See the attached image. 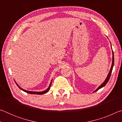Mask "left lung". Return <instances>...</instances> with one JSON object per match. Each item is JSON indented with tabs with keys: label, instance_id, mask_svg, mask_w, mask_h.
I'll return each instance as SVG.
<instances>
[{
	"label": "left lung",
	"instance_id": "8db88e82",
	"mask_svg": "<svg viewBox=\"0 0 122 122\" xmlns=\"http://www.w3.org/2000/svg\"><path fill=\"white\" fill-rule=\"evenodd\" d=\"M112 54H113V56H112V65H111V69L110 70V71H109V73L108 74V76H107V78L106 79V80H105V81L103 82V83L101 84V85L99 86V87L94 92H96V91H97L98 90L102 88V87H103V86H105L106 85V84L108 83V82L109 81V79H110V76H111V73H112V69H113V64H114V57H113V51H112Z\"/></svg>",
	"mask_w": 122,
	"mask_h": 122
}]
</instances>
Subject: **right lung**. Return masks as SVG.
I'll list each match as a JSON object with an SVG mask.
<instances>
[{
	"mask_svg": "<svg viewBox=\"0 0 122 122\" xmlns=\"http://www.w3.org/2000/svg\"><path fill=\"white\" fill-rule=\"evenodd\" d=\"M16 83V85L18 86V87H19L20 89L21 90H23L24 92H27V93H28V94H38V95H42V94H45V93H46V92H47L49 91V89H50V88H51V84H50V85H49V87L48 88V89H47V90H45V91H43V92H30V91H27V90H24V89H22V88H21L20 87V86L18 85L17 84V83Z\"/></svg>",
	"mask_w": 122,
	"mask_h": 122,
	"instance_id": "add662e5",
	"label": "right lung"
}]
</instances>
